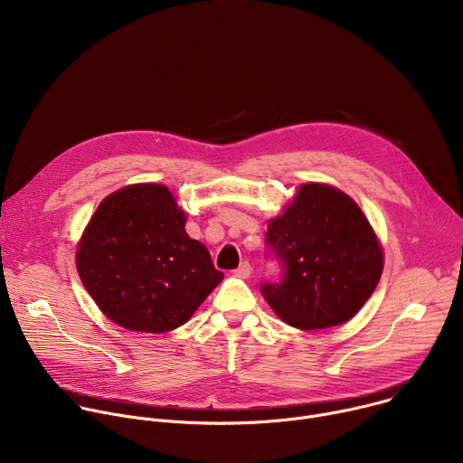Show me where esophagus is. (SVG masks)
I'll return each instance as SVG.
<instances>
[{
	"label": "esophagus",
	"instance_id": "1",
	"mask_svg": "<svg viewBox=\"0 0 463 463\" xmlns=\"http://www.w3.org/2000/svg\"><path fill=\"white\" fill-rule=\"evenodd\" d=\"M250 271H252L250 263H249V261H241L240 268L234 269V277H238V279H249V277H250Z\"/></svg>",
	"mask_w": 463,
	"mask_h": 463
}]
</instances>
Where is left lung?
I'll return each instance as SVG.
<instances>
[{"mask_svg":"<svg viewBox=\"0 0 463 463\" xmlns=\"http://www.w3.org/2000/svg\"><path fill=\"white\" fill-rule=\"evenodd\" d=\"M266 247L280 277L260 291L286 324L306 332L352 318L383 271V252L363 211L327 184L300 186L286 213L269 223Z\"/></svg>","mask_w":463,"mask_h":463,"instance_id":"8db88e82","label":"left lung"}]
</instances>
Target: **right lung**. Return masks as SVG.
Masks as SVG:
<instances>
[{"instance_id":"obj_1","label":"right lung","mask_w":463,"mask_h":463,"mask_svg":"<svg viewBox=\"0 0 463 463\" xmlns=\"http://www.w3.org/2000/svg\"><path fill=\"white\" fill-rule=\"evenodd\" d=\"M77 269L97 306L118 326L165 334L183 326L222 282L203 243L163 184L108 195L77 250Z\"/></svg>"}]
</instances>
